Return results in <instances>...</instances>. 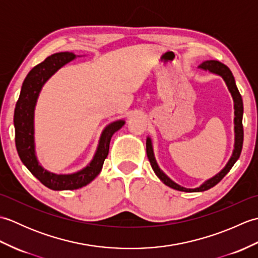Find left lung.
Here are the masks:
<instances>
[{
  "label": "left lung",
  "instance_id": "left-lung-1",
  "mask_svg": "<svg viewBox=\"0 0 258 258\" xmlns=\"http://www.w3.org/2000/svg\"><path fill=\"white\" fill-rule=\"evenodd\" d=\"M200 68L203 70L210 71L212 73H215L221 75L222 78L225 81V83L228 87L229 92L233 96L234 100V108H235V150L233 152V155L231 157V160L227 163V165L224 167V169L218 173L215 176L212 177L211 179L206 180V182L201 185L200 187L197 188H185L182 187V186L177 185L176 183H174L171 178H168L165 174H164L161 168L158 167L157 163L155 161L154 154H153V149H152V142L150 139L146 140V154L147 157H149V161L151 163V166L153 168V171L155 172V174L157 175V177L160 178L162 182L176 190H182V191H203V190H207L210 189L213 186H215L216 184H218L221 180L224 178V176L231 171V168L233 167V165L236 161L239 158L240 152H242L243 149V141H244V130H243V100H242V95L239 94V91L236 86V83H235V79L233 76V73L231 72L225 64H223L218 61H206L204 63H202L200 65Z\"/></svg>",
  "mask_w": 258,
  "mask_h": 258
}]
</instances>
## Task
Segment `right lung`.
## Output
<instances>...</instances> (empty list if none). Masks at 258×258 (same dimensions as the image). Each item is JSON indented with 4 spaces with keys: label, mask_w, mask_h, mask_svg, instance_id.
Returning <instances> with one entry per match:
<instances>
[{
    "label": "right lung",
    "mask_w": 258,
    "mask_h": 258,
    "mask_svg": "<svg viewBox=\"0 0 258 258\" xmlns=\"http://www.w3.org/2000/svg\"><path fill=\"white\" fill-rule=\"evenodd\" d=\"M74 57L75 54L70 52L56 53L46 57L42 63L33 68L23 82L14 111L15 145L21 161L43 185L54 190L78 189L91 183L100 174L104 161L108 155L112 135L124 125V120H117L109 124L104 130L100 145L93 161L89 166L78 173L55 175L46 172L38 165L34 153V138H33V134H34L33 117H34V107L38 93L43 84L48 78H51V75L55 73L64 64L72 61Z\"/></svg>",
    "instance_id": "add662e5"
}]
</instances>
